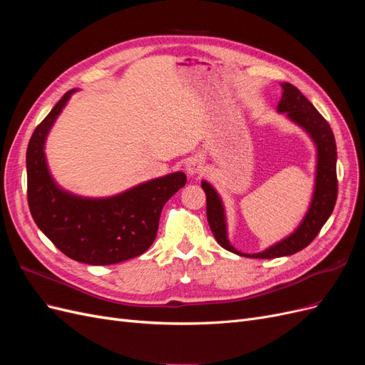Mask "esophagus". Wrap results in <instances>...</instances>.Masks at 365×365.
<instances>
[{"instance_id":"esophagus-1","label":"esophagus","mask_w":365,"mask_h":365,"mask_svg":"<svg viewBox=\"0 0 365 365\" xmlns=\"http://www.w3.org/2000/svg\"><path fill=\"white\" fill-rule=\"evenodd\" d=\"M204 170V161L200 157H193L187 161V173L197 175Z\"/></svg>"}]
</instances>
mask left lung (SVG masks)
Listing matches in <instances>:
<instances>
[{"mask_svg": "<svg viewBox=\"0 0 365 365\" xmlns=\"http://www.w3.org/2000/svg\"><path fill=\"white\" fill-rule=\"evenodd\" d=\"M283 96L277 106L279 113H286L298 126H302L317 145L318 163L315 190L311 207H309L304 219L291 236L283 239L279 244L269 247L257 254H244L230 245L227 237V222L224 205L219 195L208 182L202 181V189L207 195V220L213 231L217 244L239 256L254 259H275L291 256L297 251H302L317 237L323 228L329 216L332 215L338 196L336 180V143L334 132L330 129L324 117L319 114L315 106L307 101L297 86L292 83H282Z\"/></svg>", "mask_w": 365, "mask_h": 365, "instance_id": "obj_1", "label": "left lung"}]
</instances>
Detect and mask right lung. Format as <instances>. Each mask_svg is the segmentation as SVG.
Here are the masks:
<instances>
[{
  "instance_id": "1",
  "label": "right lung",
  "mask_w": 365,
  "mask_h": 365,
  "mask_svg": "<svg viewBox=\"0 0 365 365\" xmlns=\"http://www.w3.org/2000/svg\"><path fill=\"white\" fill-rule=\"evenodd\" d=\"M74 90L65 93L36 126L27 146V201L39 230L65 256L88 264H113L149 250L155 240L160 215L187 178L182 172L143 182L103 200L63 192L47 168L43 143Z\"/></svg>"
}]
</instances>
